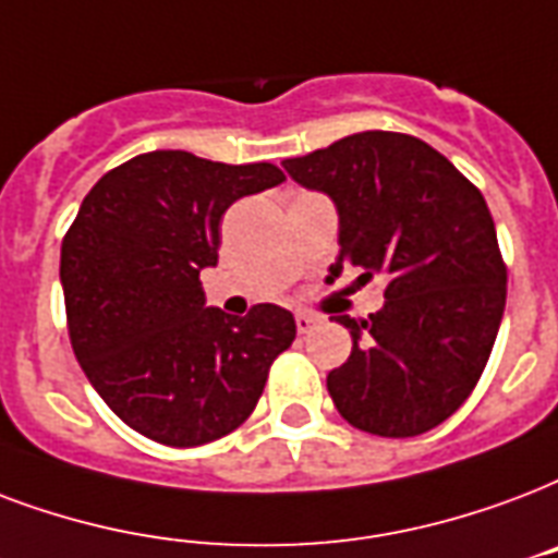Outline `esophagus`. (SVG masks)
Here are the masks:
<instances>
[{
  "label": "esophagus",
  "instance_id": "1",
  "mask_svg": "<svg viewBox=\"0 0 558 558\" xmlns=\"http://www.w3.org/2000/svg\"><path fill=\"white\" fill-rule=\"evenodd\" d=\"M316 325H318V316H313V313H295L298 333H310Z\"/></svg>",
  "mask_w": 558,
  "mask_h": 558
}]
</instances>
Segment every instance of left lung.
Segmentation results:
<instances>
[{
  "instance_id": "obj_1",
  "label": "left lung",
  "mask_w": 558,
  "mask_h": 558,
  "mask_svg": "<svg viewBox=\"0 0 558 558\" xmlns=\"http://www.w3.org/2000/svg\"><path fill=\"white\" fill-rule=\"evenodd\" d=\"M292 181L333 198L342 266L386 278L368 318L336 316L354 339L327 392L356 430L407 439L465 403L497 339L506 263L477 186L424 140L363 131L283 160Z\"/></svg>"
}]
</instances>
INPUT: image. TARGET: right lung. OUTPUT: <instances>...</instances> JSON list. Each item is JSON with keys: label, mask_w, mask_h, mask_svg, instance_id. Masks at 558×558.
<instances>
[{"label": "right lung", "mask_w": 558, "mask_h": 558, "mask_svg": "<svg viewBox=\"0 0 558 558\" xmlns=\"http://www.w3.org/2000/svg\"><path fill=\"white\" fill-rule=\"evenodd\" d=\"M280 181L271 163L148 151L84 195L61 245L72 351L101 401L146 439L195 448L233 433L292 345L289 310L228 316L204 307L198 280L219 260L225 210Z\"/></svg>", "instance_id": "add662e5"}]
</instances>
